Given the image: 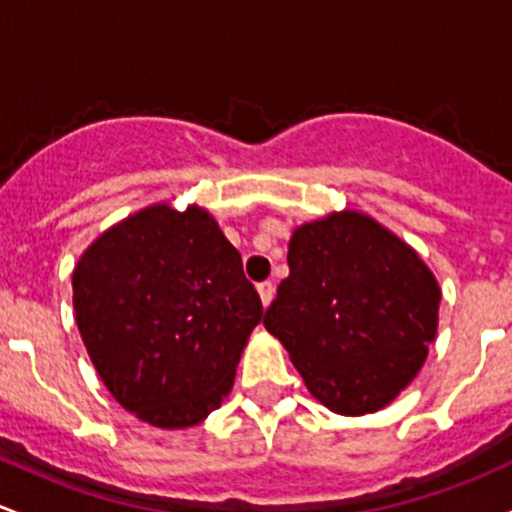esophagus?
<instances>
[{
	"mask_svg": "<svg viewBox=\"0 0 512 512\" xmlns=\"http://www.w3.org/2000/svg\"><path fill=\"white\" fill-rule=\"evenodd\" d=\"M273 293H276V288H273L271 281H263L258 283V295H261V303L268 305L273 300Z\"/></svg>",
	"mask_w": 512,
	"mask_h": 512,
	"instance_id": "1",
	"label": "esophagus"
}]
</instances>
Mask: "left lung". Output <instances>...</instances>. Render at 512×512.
I'll return each mask as SVG.
<instances>
[{"instance_id":"obj_1","label":"left lung","mask_w":512,"mask_h":512,"mask_svg":"<svg viewBox=\"0 0 512 512\" xmlns=\"http://www.w3.org/2000/svg\"><path fill=\"white\" fill-rule=\"evenodd\" d=\"M288 268L263 325L283 342L305 387L335 414L387 407L436 337L434 273L360 212L298 226Z\"/></svg>"}]
</instances>
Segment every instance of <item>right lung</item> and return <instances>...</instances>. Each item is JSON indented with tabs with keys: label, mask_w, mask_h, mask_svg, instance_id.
Instances as JSON below:
<instances>
[{
	"label": "right lung",
	"mask_w": 512,
	"mask_h": 512,
	"mask_svg": "<svg viewBox=\"0 0 512 512\" xmlns=\"http://www.w3.org/2000/svg\"><path fill=\"white\" fill-rule=\"evenodd\" d=\"M73 308L105 387L128 412L184 429L221 407L263 305L204 209L155 204L98 236Z\"/></svg>",
	"instance_id": "right-lung-1"
}]
</instances>
